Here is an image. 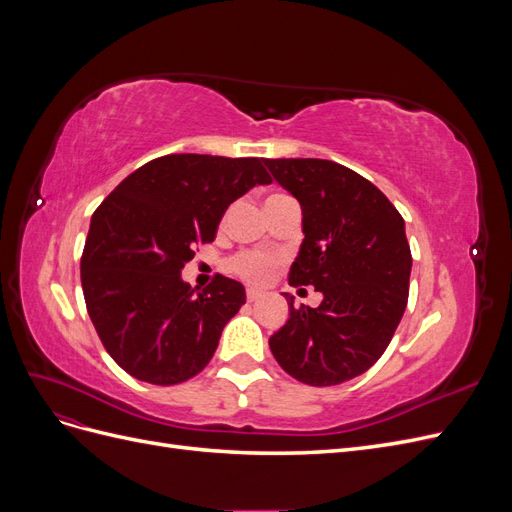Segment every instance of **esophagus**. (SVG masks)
I'll use <instances>...</instances> for the list:
<instances>
[{"instance_id":"obj_1","label":"esophagus","mask_w":512,"mask_h":512,"mask_svg":"<svg viewBox=\"0 0 512 512\" xmlns=\"http://www.w3.org/2000/svg\"><path fill=\"white\" fill-rule=\"evenodd\" d=\"M260 297H262V292H258V290H254V288H247V292H245L247 303H254V301H258Z\"/></svg>"}]
</instances>
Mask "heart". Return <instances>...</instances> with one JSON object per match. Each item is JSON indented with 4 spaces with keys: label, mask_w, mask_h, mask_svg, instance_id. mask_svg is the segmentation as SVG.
I'll use <instances>...</instances> for the list:
<instances>
[{
    "label": "heart",
    "mask_w": 512,
    "mask_h": 512,
    "mask_svg": "<svg viewBox=\"0 0 512 512\" xmlns=\"http://www.w3.org/2000/svg\"><path fill=\"white\" fill-rule=\"evenodd\" d=\"M282 258L273 252H262V250H247L239 252L228 260V269L237 273L241 280L262 286L271 280L273 271L280 267Z\"/></svg>",
    "instance_id": "1"
}]
</instances>
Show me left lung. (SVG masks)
<instances>
[{"label": "left lung", "instance_id": "obj_1", "mask_svg": "<svg viewBox=\"0 0 512 512\" xmlns=\"http://www.w3.org/2000/svg\"><path fill=\"white\" fill-rule=\"evenodd\" d=\"M273 179L299 200L303 243L290 286L322 292L318 307H294L269 339L275 361L309 386L361 376L391 344L406 312L412 254L404 218L374 183L316 158L265 160Z\"/></svg>", "mask_w": 512, "mask_h": 512}]
</instances>
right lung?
<instances>
[{"instance_id": "right-lung-1", "label": "right lung", "mask_w": 512, "mask_h": 512, "mask_svg": "<svg viewBox=\"0 0 512 512\" xmlns=\"http://www.w3.org/2000/svg\"><path fill=\"white\" fill-rule=\"evenodd\" d=\"M265 183L260 158L170 153L136 168L91 215L85 305L102 346L130 376L170 386L207 367L245 288L215 275L196 292L181 269L215 239L228 205Z\"/></svg>"}]
</instances>
